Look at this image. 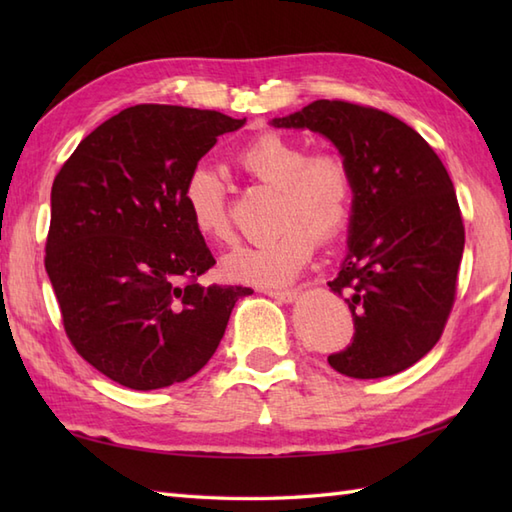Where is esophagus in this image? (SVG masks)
Masks as SVG:
<instances>
[{"label":"esophagus","mask_w":512,"mask_h":512,"mask_svg":"<svg viewBox=\"0 0 512 512\" xmlns=\"http://www.w3.org/2000/svg\"><path fill=\"white\" fill-rule=\"evenodd\" d=\"M264 295H268V297H273V299H277V301H284V303H292L297 299V295L299 292L297 290H273V288H266L264 290Z\"/></svg>","instance_id":"34e87169"}]
</instances>
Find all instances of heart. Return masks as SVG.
<instances>
[{
	"label": "heart",
	"instance_id": "heart-1",
	"mask_svg": "<svg viewBox=\"0 0 512 512\" xmlns=\"http://www.w3.org/2000/svg\"><path fill=\"white\" fill-rule=\"evenodd\" d=\"M237 169L255 182L277 189V235L237 248L226 257L228 277L244 284L275 288L295 279L321 242L343 233L352 217L354 184L345 160L330 151L308 154L299 140L279 132L250 138L235 154ZM184 206L204 239L228 246L235 228L226 206V184L220 173L195 167L184 180Z\"/></svg>",
	"mask_w": 512,
	"mask_h": 512
}]
</instances>
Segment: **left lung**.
<instances>
[{"label":"left lung","mask_w":512,"mask_h":512,"mask_svg":"<svg viewBox=\"0 0 512 512\" xmlns=\"http://www.w3.org/2000/svg\"><path fill=\"white\" fill-rule=\"evenodd\" d=\"M275 127L330 138L350 167L347 257L330 281L354 319L352 343L328 363L350 378H383L440 341L455 301L464 224L436 151L400 118L350 101H314Z\"/></svg>","instance_id":"obj_1"}]
</instances>
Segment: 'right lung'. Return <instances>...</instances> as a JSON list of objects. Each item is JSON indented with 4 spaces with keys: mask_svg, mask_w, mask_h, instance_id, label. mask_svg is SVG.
<instances>
[{
    "mask_svg": "<svg viewBox=\"0 0 512 512\" xmlns=\"http://www.w3.org/2000/svg\"><path fill=\"white\" fill-rule=\"evenodd\" d=\"M246 118L134 105L85 136L52 182L46 270L74 350L149 391L198 374L244 286H202L215 259L182 200L217 136Z\"/></svg>",
    "mask_w": 512,
    "mask_h": 512,
    "instance_id": "right-lung-1",
    "label": "right lung"
}]
</instances>
